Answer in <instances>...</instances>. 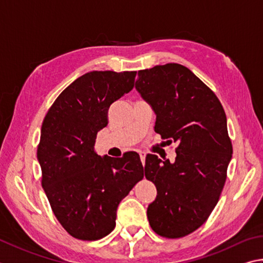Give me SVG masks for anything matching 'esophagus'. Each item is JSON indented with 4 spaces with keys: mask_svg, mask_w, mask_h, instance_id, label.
Wrapping results in <instances>:
<instances>
[{
    "mask_svg": "<svg viewBox=\"0 0 263 263\" xmlns=\"http://www.w3.org/2000/svg\"><path fill=\"white\" fill-rule=\"evenodd\" d=\"M139 155H140V160H141V162H142V165H145V160H146V153H145V152H140V153H139Z\"/></svg>",
    "mask_w": 263,
    "mask_h": 263,
    "instance_id": "esophagus-1",
    "label": "esophagus"
}]
</instances>
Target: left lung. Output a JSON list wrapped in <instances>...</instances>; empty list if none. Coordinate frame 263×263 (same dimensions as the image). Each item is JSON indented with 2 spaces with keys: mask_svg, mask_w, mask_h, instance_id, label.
<instances>
[{
  "mask_svg": "<svg viewBox=\"0 0 263 263\" xmlns=\"http://www.w3.org/2000/svg\"><path fill=\"white\" fill-rule=\"evenodd\" d=\"M136 89L155 112V132L178 144L174 162L146 156L145 176L157 190L148 221L162 237L187 236L207 221L226 183L232 157L226 112L213 90L177 63L140 70Z\"/></svg>",
  "mask_w": 263,
  "mask_h": 263,
  "instance_id": "obj_1",
  "label": "left lung"
}]
</instances>
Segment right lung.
<instances>
[{
  "label": "right lung",
  "mask_w": 263,
  "mask_h": 263,
  "mask_svg": "<svg viewBox=\"0 0 263 263\" xmlns=\"http://www.w3.org/2000/svg\"><path fill=\"white\" fill-rule=\"evenodd\" d=\"M137 71H92L69 85L47 112L37 146L42 178L56 218L71 236L98 240L116 226L119 202L144 177L136 152L101 157L94 151L108 109L135 86Z\"/></svg>",
  "instance_id": "obj_1"
}]
</instances>
